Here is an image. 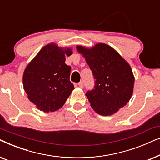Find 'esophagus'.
Instances as JSON below:
<instances>
[{"label":"esophagus","mask_w":160,"mask_h":160,"mask_svg":"<svg viewBox=\"0 0 160 160\" xmlns=\"http://www.w3.org/2000/svg\"><path fill=\"white\" fill-rule=\"evenodd\" d=\"M78 87H80V88H83V87H84V83H83L82 82H80L78 84Z\"/></svg>","instance_id":"1"}]
</instances>
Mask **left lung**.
Returning a JSON list of instances; mask_svg holds the SVG:
<instances>
[{"label": "left lung", "instance_id": "8db88e82", "mask_svg": "<svg viewBox=\"0 0 160 160\" xmlns=\"http://www.w3.org/2000/svg\"><path fill=\"white\" fill-rule=\"evenodd\" d=\"M95 78V87L86 92L91 107L98 114L112 115L132 97L135 78L125 60L106 43H97L90 49L77 46Z\"/></svg>", "mask_w": 160, "mask_h": 160}]
</instances>
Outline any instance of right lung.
Instances as JSON below:
<instances>
[{
    "instance_id": "obj_1",
    "label": "right lung",
    "mask_w": 160,
    "mask_h": 160,
    "mask_svg": "<svg viewBox=\"0 0 160 160\" xmlns=\"http://www.w3.org/2000/svg\"><path fill=\"white\" fill-rule=\"evenodd\" d=\"M70 48L46 45L28 65L23 73V87L28 99L43 112H53L65 104L74 89L70 81L71 68L65 64Z\"/></svg>"
}]
</instances>
